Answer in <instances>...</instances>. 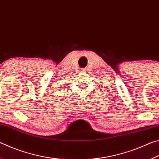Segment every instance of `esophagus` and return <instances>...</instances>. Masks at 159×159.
I'll use <instances>...</instances> for the list:
<instances>
[{"label":"esophagus","instance_id":"esophagus-1","mask_svg":"<svg viewBox=\"0 0 159 159\" xmlns=\"http://www.w3.org/2000/svg\"><path fill=\"white\" fill-rule=\"evenodd\" d=\"M83 72H85V71H85V69H83Z\"/></svg>","mask_w":159,"mask_h":159}]
</instances>
